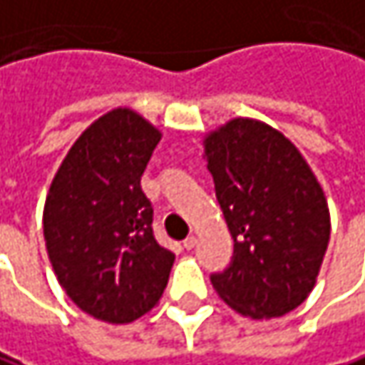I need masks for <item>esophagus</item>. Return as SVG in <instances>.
I'll return each mask as SVG.
<instances>
[{
	"label": "esophagus",
	"mask_w": 365,
	"mask_h": 365,
	"mask_svg": "<svg viewBox=\"0 0 365 365\" xmlns=\"http://www.w3.org/2000/svg\"><path fill=\"white\" fill-rule=\"evenodd\" d=\"M194 247H196V236H187V238L183 240V249L192 250Z\"/></svg>",
	"instance_id": "34e87169"
}]
</instances>
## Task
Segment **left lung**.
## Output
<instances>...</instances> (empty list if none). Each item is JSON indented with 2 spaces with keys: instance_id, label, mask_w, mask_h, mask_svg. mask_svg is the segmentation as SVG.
<instances>
[{
  "instance_id": "8db88e82",
  "label": "left lung",
  "mask_w": 365,
  "mask_h": 365,
  "mask_svg": "<svg viewBox=\"0 0 365 365\" xmlns=\"http://www.w3.org/2000/svg\"><path fill=\"white\" fill-rule=\"evenodd\" d=\"M234 261L211 282L252 319L280 317L314 290L330 240L324 190L297 146L257 118H232L202 140Z\"/></svg>"
}]
</instances>
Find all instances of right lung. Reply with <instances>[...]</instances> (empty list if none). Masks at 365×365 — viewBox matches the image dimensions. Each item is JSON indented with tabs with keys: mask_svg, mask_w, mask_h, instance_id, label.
<instances>
[{
	"mask_svg": "<svg viewBox=\"0 0 365 365\" xmlns=\"http://www.w3.org/2000/svg\"><path fill=\"white\" fill-rule=\"evenodd\" d=\"M163 133L131 108L96 118L66 152L43 207L53 274L85 314L129 324L156 307L175 255L152 234L142 173Z\"/></svg>",
	"mask_w": 365,
	"mask_h": 365,
	"instance_id": "obj_1",
	"label": "right lung"
}]
</instances>
